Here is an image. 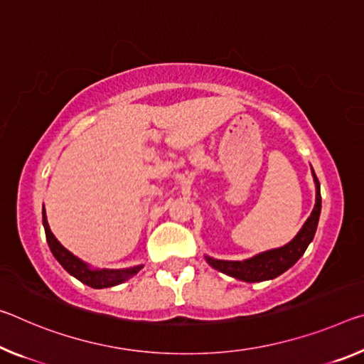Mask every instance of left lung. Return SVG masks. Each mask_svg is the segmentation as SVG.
Instances as JSON below:
<instances>
[{
  "mask_svg": "<svg viewBox=\"0 0 364 364\" xmlns=\"http://www.w3.org/2000/svg\"><path fill=\"white\" fill-rule=\"evenodd\" d=\"M313 180L316 184L314 209L308 217V220L304 222L301 230H299L290 243H287L280 247H275V250L259 252V255L252 256L250 259H243V261H223V259H213L205 255L204 257L207 264L215 270H218V272L227 274L236 280L247 282V284L272 280L275 277L284 274L285 270L290 269L291 265L304 255L306 247L314 238L317 223H319L321 184H319V180H317L314 170H313Z\"/></svg>",
  "mask_w": 364,
  "mask_h": 364,
  "instance_id": "left-lung-1",
  "label": "left lung"
}]
</instances>
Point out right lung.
Segmentation results:
<instances>
[{"label":"right lung","mask_w":364,"mask_h":364,"mask_svg":"<svg viewBox=\"0 0 364 364\" xmlns=\"http://www.w3.org/2000/svg\"><path fill=\"white\" fill-rule=\"evenodd\" d=\"M42 220H43L45 235H47V243L50 246V251L53 252L56 261L63 265V269H65L68 274L76 277L79 282H82L85 285H89L92 288H109V287L119 285L128 279H131L132 275H136L144 267V265H134V267H128V269L90 267L87 262H84L82 259H79L77 256H74L71 251H68L66 247L56 240V236L51 233L45 207L42 209Z\"/></svg>","instance_id":"right-lung-1"}]
</instances>
